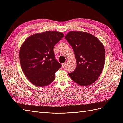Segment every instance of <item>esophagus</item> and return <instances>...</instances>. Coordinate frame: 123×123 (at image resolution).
I'll return each instance as SVG.
<instances>
[{
	"label": "esophagus",
	"mask_w": 123,
	"mask_h": 123,
	"mask_svg": "<svg viewBox=\"0 0 123 123\" xmlns=\"http://www.w3.org/2000/svg\"><path fill=\"white\" fill-rule=\"evenodd\" d=\"M66 66V63H64V64H62V68H64Z\"/></svg>",
	"instance_id": "esophagus-1"
}]
</instances>
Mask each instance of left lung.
Wrapping results in <instances>:
<instances>
[{
	"label": "left lung",
	"mask_w": 123,
	"mask_h": 123,
	"mask_svg": "<svg viewBox=\"0 0 123 123\" xmlns=\"http://www.w3.org/2000/svg\"><path fill=\"white\" fill-rule=\"evenodd\" d=\"M65 38L72 46L76 60V67L68 75L82 86L94 83L101 74L105 62L103 44L89 33L70 31Z\"/></svg>",
	"instance_id": "1"
}]
</instances>
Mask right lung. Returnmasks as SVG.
I'll use <instances>...</instances> for the list:
<instances>
[{"label": "right lung", "instance_id": "add662e5", "mask_svg": "<svg viewBox=\"0 0 123 123\" xmlns=\"http://www.w3.org/2000/svg\"><path fill=\"white\" fill-rule=\"evenodd\" d=\"M64 36L57 31L36 33L22 44L19 51L21 67L34 85L44 87L54 80L55 72L62 65L55 59L53 48Z\"/></svg>", "mask_w": 123, "mask_h": 123}]
</instances>
